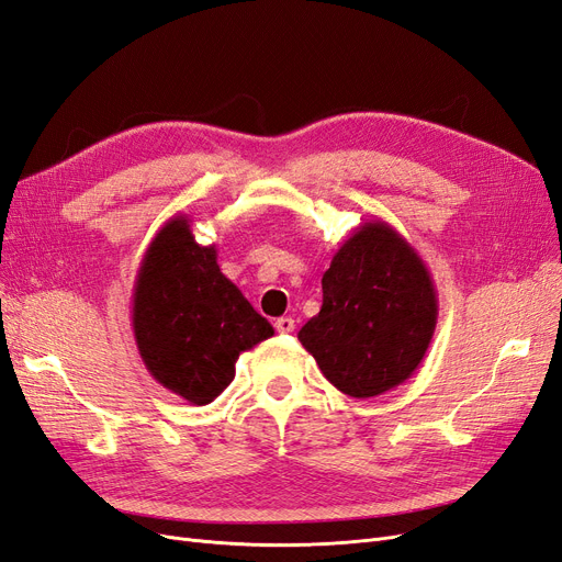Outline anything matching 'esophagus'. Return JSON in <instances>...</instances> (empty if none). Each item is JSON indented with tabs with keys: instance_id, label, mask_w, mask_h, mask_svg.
<instances>
[{
	"instance_id": "obj_1",
	"label": "esophagus",
	"mask_w": 562,
	"mask_h": 562,
	"mask_svg": "<svg viewBox=\"0 0 562 562\" xmlns=\"http://www.w3.org/2000/svg\"><path fill=\"white\" fill-rule=\"evenodd\" d=\"M277 330L281 333V335H288V333H293L295 330V321L291 318V316H281V318H277Z\"/></svg>"
}]
</instances>
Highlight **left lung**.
<instances>
[{
    "instance_id": "left-lung-1",
    "label": "left lung",
    "mask_w": 562,
    "mask_h": 562,
    "mask_svg": "<svg viewBox=\"0 0 562 562\" xmlns=\"http://www.w3.org/2000/svg\"><path fill=\"white\" fill-rule=\"evenodd\" d=\"M321 312L297 333L326 380L372 398L413 375L438 321V297L419 252L384 220H368L333 255Z\"/></svg>"
}]
</instances>
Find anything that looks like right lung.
Segmentation results:
<instances>
[{"instance_id":"obj_1","label":"right lung","mask_w":562,"mask_h":562,"mask_svg":"<svg viewBox=\"0 0 562 562\" xmlns=\"http://www.w3.org/2000/svg\"><path fill=\"white\" fill-rule=\"evenodd\" d=\"M131 323L149 375L192 405L215 401L239 353L274 335L220 271L215 246L196 244L187 215L168 220L147 246Z\"/></svg>"}]
</instances>
